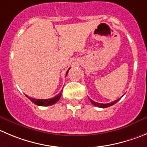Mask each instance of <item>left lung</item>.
<instances>
[{"label":"left lung","instance_id":"obj_1","mask_svg":"<svg viewBox=\"0 0 147 147\" xmlns=\"http://www.w3.org/2000/svg\"><path fill=\"white\" fill-rule=\"evenodd\" d=\"M122 97H123V96H122ZM121 98L118 99V100H115V101L107 103V104H102V103L96 102H94V101H93L92 100H91L90 98H89V101L91 102V103H92V105H95V106H97V107H102V108H106V107H110V106L113 105H115L116 102H118L120 100H121Z\"/></svg>","mask_w":147,"mask_h":147}]
</instances>
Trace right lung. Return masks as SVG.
<instances>
[{
  "instance_id": "1",
  "label": "right lung",
  "mask_w": 147,
  "mask_h": 147,
  "mask_svg": "<svg viewBox=\"0 0 147 147\" xmlns=\"http://www.w3.org/2000/svg\"><path fill=\"white\" fill-rule=\"evenodd\" d=\"M70 69V68H69ZM69 69L66 72V74H65V76L66 75L68 74V72L69 71ZM63 91V90H62ZM62 91L61 92H60L58 94H57L55 97H54L53 98H50V99H46V100H40V99H34L32 98V97H28L27 95H26L31 101L34 104L37 105H40V106H50L52 105H54L55 103H56L58 100H60L61 98V95H62Z\"/></svg>"
}]
</instances>
